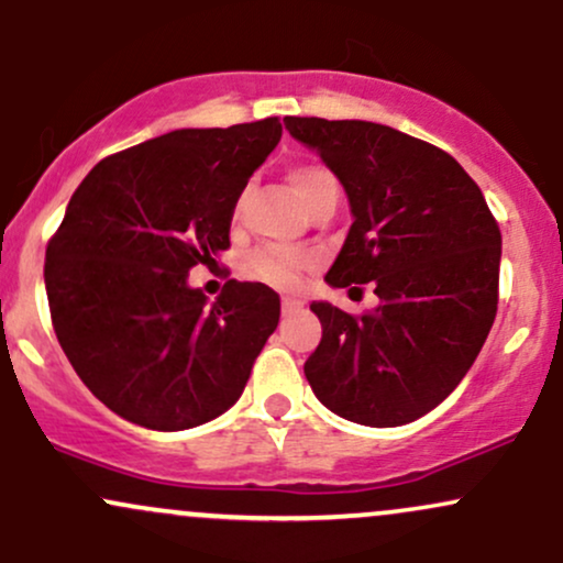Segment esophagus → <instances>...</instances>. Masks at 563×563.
Masks as SVG:
<instances>
[{"mask_svg": "<svg viewBox=\"0 0 563 563\" xmlns=\"http://www.w3.org/2000/svg\"><path fill=\"white\" fill-rule=\"evenodd\" d=\"M303 309V301L301 299H294V296H286V299H283V314H296V312H301Z\"/></svg>", "mask_w": 563, "mask_h": 563, "instance_id": "esophagus-1", "label": "esophagus"}]
</instances>
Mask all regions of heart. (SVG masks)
I'll use <instances>...</instances> for the list:
<instances>
[{"mask_svg":"<svg viewBox=\"0 0 563 563\" xmlns=\"http://www.w3.org/2000/svg\"><path fill=\"white\" fill-rule=\"evenodd\" d=\"M288 183L294 187L296 196L309 211L320 206L322 200L339 198V179L333 177L331 169L320 164H299L288 169ZM243 200H238L235 217L241 214ZM312 254L301 249H286V245H262L251 251L243 262V273L251 280L267 283L273 288H294L303 269L312 267Z\"/></svg>","mask_w":563,"mask_h":563,"instance_id":"obj_1","label":"heart"}]
</instances>
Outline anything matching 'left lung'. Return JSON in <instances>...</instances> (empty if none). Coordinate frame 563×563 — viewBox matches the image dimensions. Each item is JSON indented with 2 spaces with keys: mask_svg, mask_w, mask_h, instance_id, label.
Listing matches in <instances>:
<instances>
[{
  "mask_svg": "<svg viewBox=\"0 0 563 563\" xmlns=\"http://www.w3.org/2000/svg\"><path fill=\"white\" fill-rule=\"evenodd\" d=\"M344 185L352 228L333 288L373 283L380 303L349 314L312 301L322 339L303 363L314 397L346 421L402 426L461 384L497 312L500 228L479 185L437 145L373 124L286 115Z\"/></svg>",
  "mask_w": 563,
  "mask_h": 563,
  "instance_id": "1",
  "label": "left lung"
}]
</instances>
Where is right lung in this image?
Masks as SVG:
<instances>
[{
	"label": "right lung",
	"mask_w": 563,
	"mask_h": 563,
	"mask_svg": "<svg viewBox=\"0 0 563 563\" xmlns=\"http://www.w3.org/2000/svg\"><path fill=\"white\" fill-rule=\"evenodd\" d=\"M280 119L177 129L102 158L47 243L44 286L68 363L115 416L183 431L238 402L280 320L264 283H224L211 303L187 286L230 249L249 177Z\"/></svg>",
	"instance_id": "add662e5"
}]
</instances>
